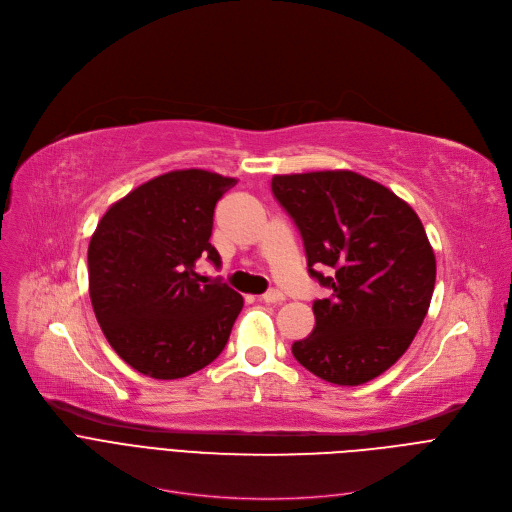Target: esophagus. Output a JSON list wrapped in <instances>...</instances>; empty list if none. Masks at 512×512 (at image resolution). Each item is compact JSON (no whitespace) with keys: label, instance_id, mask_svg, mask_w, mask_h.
Wrapping results in <instances>:
<instances>
[{"label":"esophagus","instance_id":"34e87169","mask_svg":"<svg viewBox=\"0 0 512 512\" xmlns=\"http://www.w3.org/2000/svg\"><path fill=\"white\" fill-rule=\"evenodd\" d=\"M260 299L264 304H281V302H285V293L279 289H270Z\"/></svg>","mask_w":512,"mask_h":512}]
</instances>
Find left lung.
<instances>
[{"label":"left lung","instance_id":"8db88e82","mask_svg":"<svg viewBox=\"0 0 512 512\" xmlns=\"http://www.w3.org/2000/svg\"><path fill=\"white\" fill-rule=\"evenodd\" d=\"M270 186L302 233L310 275L330 289L293 357L326 382H370L407 351L432 302L436 258L422 221L355 171L275 175Z\"/></svg>","mask_w":512,"mask_h":512}]
</instances>
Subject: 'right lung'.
Wrapping results in <instances>:
<instances>
[{
	"label": "right lung",
	"instance_id": "obj_1",
	"mask_svg": "<svg viewBox=\"0 0 512 512\" xmlns=\"http://www.w3.org/2000/svg\"><path fill=\"white\" fill-rule=\"evenodd\" d=\"M237 184L204 169H177L109 206L88 244V293L103 335L136 372L175 380L225 349L244 297L221 281L198 283L219 198ZM204 283V281H202Z\"/></svg>",
	"mask_w": 512,
	"mask_h": 512
}]
</instances>
